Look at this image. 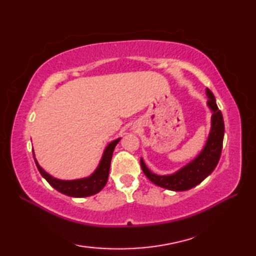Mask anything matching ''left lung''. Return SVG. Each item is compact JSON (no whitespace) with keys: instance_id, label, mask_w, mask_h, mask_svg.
<instances>
[{"instance_id":"1","label":"left lung","mask_w":256,"mask_h":256,"mask_svg":"<svg viewBox=\"0 0 256 256\" xmlns=\"http://www.w3.org/2000/svg\"><path fill=\"white\" fill-rule=\"evenodd\" d=\"M206 96L209 98L206 104L212 111L211 130L204 150L192 162H190L189 164L175 174L160 176L152 172L146 167L144 160L140 158V167H142L145 176L157 186L174 190V192H184V190L192 189L199 184L214 172L216 166L218 165L224 136V116L216 106L214 94L209 89H206Z\"/></svg>"}]
</instances>
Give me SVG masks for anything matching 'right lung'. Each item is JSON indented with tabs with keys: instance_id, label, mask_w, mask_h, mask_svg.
<instances>
[{
	"instance_id": "right-lung-1",
	"label": "right lung",
	"mask_w": 256,
	"mask_h": 256,
	"mask_svg": "<svg viewBox=\"0 0 256 256\" xmlns=\"http://www.w3.org/2000/svg\"><path fill=\"white\" fill-rule=\"evenodd\" d=\"M120 140L121 138L113 140V142H111L106 146L104 152H103L99 166H98L94 172L89 177L76 179V180H60V179L54 178L50 174H47L40 166V164H38L35 158L36 166L38 168V170H40V175L44 177L48 182V184H50L52 187L55 188L57 192L74 198L89 197V196L98 194L106 186L108 177V172H110L113 150Z\"/></svg>"
}]
</instances>
